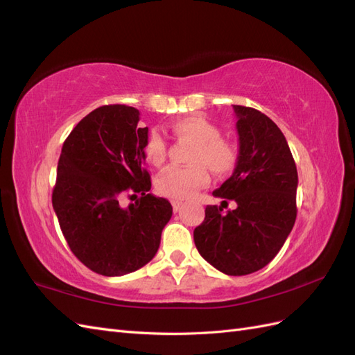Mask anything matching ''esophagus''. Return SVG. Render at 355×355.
<instances>
[{
    "instance_id": "34e87169",
    "label": "esophagus",
    "mask_w": 355,
    "mask_h": 355,
    "mask_svg": "<svg viewBox=\"0 0 355 355\" xmlns=\"http://www.w3.org/2000/svg\"><path fill=\"white\" fill-rule=\"evenodd\" d=\"M171 206H173V211H179L182 207V201L180 200H171Z\"/></svg>"
}]
</instances>
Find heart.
<instances>
[{
	"instance_id": "1",
	"label": "heart",
	"mask_w": 355,
	"mask_h": 355,
	"mask_svg": "<svg viewBox=\"0 0 355 355\" xmlns=\"http://www.w3.org/2000/svg\"><path fill=\"white\" fill-rule=\"evenodd\" d=\"M179 137L194 144L188 158L189 167H168L157 176L155 188L161 196L171 200H187L210 180L209 171L218 176L230 175L237 166L239 149L230 139L222 137L220 127L201 115H188L171 124ZM145 158L153 166L166 161L167 145L157 128L149 130L144 145Z\"/></svg>"
}]
</instances>
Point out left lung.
<instances>
[{
	"label": "left lung",
	"instance_id": "8db88e82",
	"mask_svg": "<svg viewBox=\"0 0 355 355\" xmlns=\"http://www.w3.org/2000/svg\"><path fill=\"white\" fill-rule=\"evenodd\" d=\"M240 136L234 173L213 191L220 206H207L194 230L197 250L227 275L262 270L280 252L296 220L297 170L284 135L261 111L232 105ZM238 209L223 211L227 201Z\"/></svg>",
	"mask_w": 355,
	"mask_h": 355
}]
</instances>
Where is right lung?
Returning <instances> with one entry per match:
<instances>
[{"label": "right lung", "mask_w": 355, "mask_h": 355, "mask_svg": "<svg viewBox=\"0 0 355 355\" xmlns=\"http://www.w3.org/2000/svg\"><path fill=\"white\" fill-rule=\"evenodd\" d=\"M139 111L105 105L72 128L63 142L53 209L71 252L93 272L118 277L155 256L171 204L149 194L144 168L148 127ZM124 196L138 197L127 208Z\"/></svg>", "instance_id": "obj_1"}]
</instances>
